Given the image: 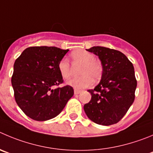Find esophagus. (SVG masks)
Masks as SVG:
<instances>
[{"mask_svg":"<svg viewBox=\"0 0 153 153\" xmlns=\"http://www.w3.org/2000/svg\"><path fill=\"white\" fill-rule=\"evenodd\" d=\"M81 92L80 90H78V89H74V94H79V93Z\"/></svg>","mask_w":153,"mask_h":153,"instance_id":"esophagus-1","label":"esophagus"}]
</instances>
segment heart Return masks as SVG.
Wrapping results in <instances>:
<instances>
[{"label":"heart","mask_w":153,"mask_h":153,"mask_svg":"<svg viewBox=\"0 0 153 153\" xmlns=\"http://www.w3.org/2000/svg\"><path fill=\"white\" fill-rule=\"evenodd\" d=\"M72 63L74 65H80V76L70 79L67 84L75 88H82L88 87L94 80H98L102 75V65L95 59L94 54L83 50L76 49L70 55ZM59 71L64 79H68L71 75V67L66 59H63L59 63Z\"/></svg>","instance_id":"b5f03b06"}]
</instances>
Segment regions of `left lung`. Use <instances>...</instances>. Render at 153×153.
I'll return each instance as SVG.
<instances>
[{"mask_svg":"<svg viewBox=\"0 0 153 153\" xmlns=\"http://www.w3.org/2000/svg\"><path fill=\"white\" fill-rule=\"evenodd\" d=\"M86 50L98 56L103 71L99 83L94 89L88 90L91 98L84 105V111L97 124H116L134 101L137 80L134 66L119 51L103 46H93Z\"/></svg>","mask_w":153,"mask_h":153,"instance_id":"left-lung-1","label":"left lung"}]
</instances>
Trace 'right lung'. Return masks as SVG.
I'll return each mask as SVG.
<instances>
[{
    "instance_id": "right-lung-1",
    "label": "right lung",
    "mask_w": 153,
    "mask_h": 153,
    "mask_svg": "<svg viewBox=\"0 0 153 153\" xmlns=\"http://www.w3.org/2000/svg\"><path fill=\"white\" fill-rule=\"evenodd\" d=\"M55 46H32L16 60L11 82L16 104L36 121L57 116L74 95L70 85L54 89L63 82L59 63L68 52Z\"/></svg>"
}]
</instances>
